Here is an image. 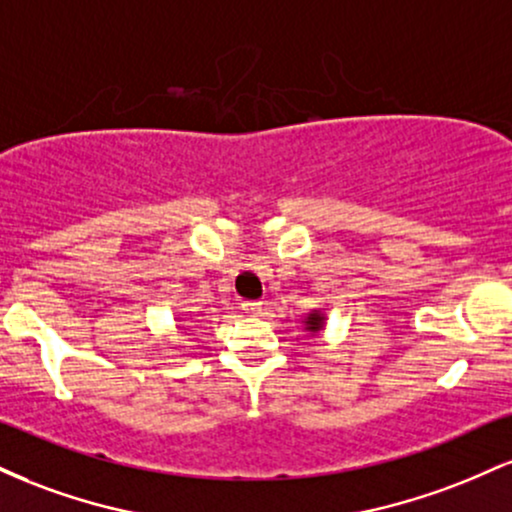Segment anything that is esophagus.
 I'll return each mask as SVG.
<instances>
[{
  "instance_id": "34e87169",
  "label": "esophagus",
  "mask_w": 512,
  "mask_h": 512,
  "mask_svg": "<svg viewBox=\"0 0 512 512\" xmlns=\"http://www.w3.org/2000/svg\"><path fill=\"white\" fill-rule=\"evenodd\" d=\"M243 310H245V315L260 317L262 310H264V305H262L260 301H245V303H243Z\"/></svg>"
}]
</instances>
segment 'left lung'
I'll list each match as a JSON object with an SVG mask.
<instances>
[{"instance_id": "1", "label": "left lung", "mask_w": 512, "mask_h": 512, "mask_svg": "<svg viewBox=\"0 0 512 512\" xmlns=\"http://www.w3.org/2000/svg\"><path fill=\"white\" fill-rule=\"evenodd\" d=\"M322 325H325V315H322L320 310H313V313L305 317V330L308 332H320Z\"/></svg>"}]
</instances>
